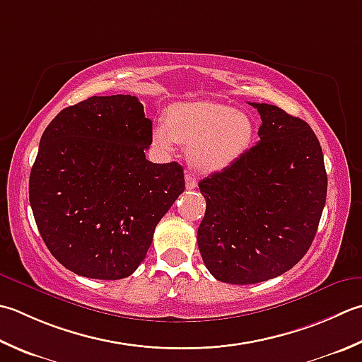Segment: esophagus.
<instances>
[{
    "label": "esophagus",
    "instance_id": "34e87169",
    "mask_svg": "<svg viewBox=\"0 0 362 362\" xmlns=\"http://www.w3.org/2000/svg\"><path fill=\"white\" fill-rule=\"evenodd\" d=\"M185 185H187V189H194L197 187V180L194 179V177H191L189 174L185 175Z\"/></svg>",
    "mask_w": 362,
    "mask_h": 362
}]
</instances>
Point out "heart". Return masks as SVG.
Segmentation results:
<instances>
[{
  "label": "heart",
  "mask_w": 362,
  "mask_h": 362,
  "mask_svg": "<svg viewBox=\"0 0 362 362\" xmlns=\"http://www.w3.org/2000/svg\"><path fill=\"white\" fill-rule=\"evenodd\" d=\"M256 122L250 112L215 102L180 103L152 129V143L171 153L177 143L188 147V161L197 173L215 174L250 151Z\"/></svg>",
  "instance_id": "heart-1"
}]
</instances>
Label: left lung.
<instances>
[{"instance_id":"left-lung-1","label":"left lung","mask_w":362,"mask_h":362,"mask_svg":"<svg viewBox=\"0 0 362 362\" xmlns=\"http://www.w3.org/2000/svg\"><path fill=\"white\" fill-rule=\"evenodd\" d=\"M259 143L199 183L207 207L197 246L209 272L257 284L288 272L313 245L327 201L323 152L308 122L268 103Z\"/></svg>"}]
</instances>
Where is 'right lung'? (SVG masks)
<instances>
[{
  "label": "right lung",
  "instance_id": "right-lung-1",
  "mask_svg": "<svg viewBox=\"0 0 362 362\" xmlns=\"http://www.w3.org/2000/svg\"><path fill=\"white\" fill-rule=\"evenodd\" d=\"M152 120L133 95L64 108L40 138L30 175L35 224L53 257L92 279H122L185 189L179 163L146 160Z\"/></svg>",
  "mask_w": 362,
  "mask_h": 362
}]
</instances>
